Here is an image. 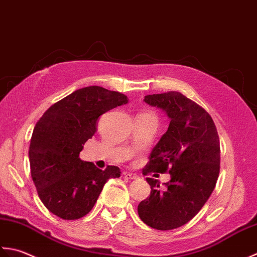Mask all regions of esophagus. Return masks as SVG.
Wrapping results in <instances>:
<instances>
[{
    "label": "esophagus",
    "mask_w": 257,
    "mask_h": 257,
    "mask_svg": "<svg viewBox=\"0 0 257 257\" xmlns=\"http://www.w3.org/2000/svg\"><path fill=\"white\" fill-rule=\"evenodd\" d=\"M124 177L126 180H136V179H139V176L136 175V174H133V173H126V172L124 173Z\"/></svg>",
    "instance_id": "esophagus-1"
}]
</instances>
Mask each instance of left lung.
Returning a JSON list of instances; mask_svg holds the SVG:
<instances>
[{"label": "left lung", "instance_id": "obj_1", "mask_svg": "<svg viewBox=\"0 0 257 257\" xmlns=\"http://www.w3.org/2000/svg\"><path fill=\"white\" fill-rule=\"evenodd\" d=\"M145 103L166 112L171 122L152 150L143 174L169 172L162 190L148 177L151 194L138 206L150 227L169 231L186 224L201 211L216 185L221 149L217 130L205 109L180 92L146 95Z\"/></svg>", "mask_w": 257, "mask_h": 257}]
</instances>
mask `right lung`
I'll return each mask as SVG.
<instances>
[{
  "label": "right lung",
  "mask_w": 257,
  "mask_h": 257,
  "mask_svg": "<svg viewBox=\"0 0 257 257\" xmlns=\"http://www.w3.org/2000/svg\"><path fill=\"white\" fill-rule=\"evenodd\" d=\"M128 102L126 95L87 86L50 106L35 124L29 159L31 176L44 206L63 219H77L93 208L108 179L121 176L117 166L104 171L80 159L96 132L102 114Z\"/></svg>",
  "instance_id": "1"
}]
</instances>
